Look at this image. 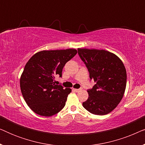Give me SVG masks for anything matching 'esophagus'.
<instances>
[{"label":"esophagus","mask_w":145,"mask_h":145,"mask_svg":"<svg viewBox=\"0 0 145 145\" xmlns=\"http://www.w3.org/2000/svg\"><path fill=\"white\" fill-rule=\"evenodd\" d=\"M73 90H74L75 92H79V91H80L81 90H82V88H79V89H76V88H74L73 89Z\"/></svg>","instance_id":"34e87169"}]
</instances>
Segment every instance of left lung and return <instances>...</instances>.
<instances>
[{
  "instance_id": "1",
  "label": "left lung",
  "mask_w": 145,
  "mask_h": 145,
  "mask_svg": "<svg viewBox=\"0 0 145 145\" xmlns=\"http://www.w3.org/2000/svg\"><path fill=\"white\" fill-rule=\"evenodd\" d=\"M81 60L96 84L88 89V98L82 103L91 114L99 116L110 113L122 100L127 83L123 63L114 53L106 50L78 49Z\"/></svg>"
}]
</instances>
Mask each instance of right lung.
<instances>
[{"label":"right lung","mask_w":145,"mask_h":145,"mask_svg":"<svg viewBox=\"0 0 145 145\" xmlns=\"http://www.w3.org/2000/svg\"><path fill=\"white\" fill-rule=\"evenodd\" d=\"M77 53L74 49L41 51L29 59L22 74L20 89L24 100L35 114L52 116L64 108L71 89L55 84L67 62Z\"/></svg>","instance_id":"add662e5"}]
</instances>
